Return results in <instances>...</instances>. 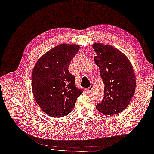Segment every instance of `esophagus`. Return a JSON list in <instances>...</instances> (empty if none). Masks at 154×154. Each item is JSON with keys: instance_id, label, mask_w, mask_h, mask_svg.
I'll list each match as a JSON object with an SVG mask.
<instances>
[{"instance_id": "34e87169", "label": "esophagus", "mask_w": 154, "mask_h": 154, "mask_svg": "<svg viewBox=\"0 0 154 154\" xmlns=\"http://www.w3.org/2000/svg\"><path fill=\"white\" fill-rule=\"evenodd\" d=\"M94 89V85H91V86L87 89V92L88 93H91Z\"/></svg>"}]
</instances>
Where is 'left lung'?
I'll return each instance as SVG.
<instances>
[{
  "mask_svg": "<svg viewBox=\"0 0 154 154\" xmlns=\"http://www.w3.org/2000/svg\"><path fill=\"white\" fill-rule=\"evenodd\" d=\"M93 48L104 84V98L96 108L104 115L118 114L126 108L134 94L136 76L132 65L124 54L110 45L95 43Z\"/></svg>",
  "mask_w": 154,
  "mask_h": 154,
  "instance_id": "left-lung-1",
  "label": "left lung"
}]
</instances>
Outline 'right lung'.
I'll list each match as a JSON object with an SVG mask.
<instances>
[{
    "instance_id": "1",
    "label": "right lung",
    "mask_w": 154,
    "mask_h": 154,
    "mask_svg": "<svg viewBox=\"0 0 154 154\" xmlns=\"http://www.w3.org/2000/svg\"><path fill=\"white\" fill-rule=\"evenodd\" d=\"M80 49L76 44H63L39 58L32 74V91L46 114L62 117L72 112L82 90L75 86V76L68 67Z\"/></svg>"
}]
</instances>
